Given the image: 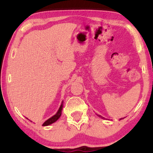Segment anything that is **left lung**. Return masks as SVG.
<instances>
[{
  "instance_id": "8db88e82",
  "label": "left lung",
  "mask_w": 153,
  "mask_h": 153,
  "mask_svg": "<svg viewBox=\"0 0 153 153\" xmlns=\"http://www.w3.org/2000/svg\"><path fill=\"white\" fill-rule=\"evenodd\" d=\"M98 116H99V117H101V118H102V119H104V117H102V116H100V115H98ZM121 119H123V118H121ZM121 119H120V120H121Z\"/></svg>"
}]
</instances>
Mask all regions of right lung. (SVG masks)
I'll list each match as a JSON object with an SVG mask.
<instances>
[{"mask_svg": "<svg viewBox=\"0 0 153 153\" xmlns=\"http://www.w3.org/2000/svg\"><path fill=\"white\" fill-rule=\"evenodd\" d=\"M62 107H63V102H62V104L61 105H60L59 109L57 111V113L54 115L53 116L51 117V118L48 119L47 120H46L45 123L42 124V126H48V125L52 124V123H55L56 120H58V118H60V116H61V114H62Z\"/></svg>", "mask_w": 153, "mask_h": 153, "instance_id": "obj_1", "label": "right lung"}]
</instances>
